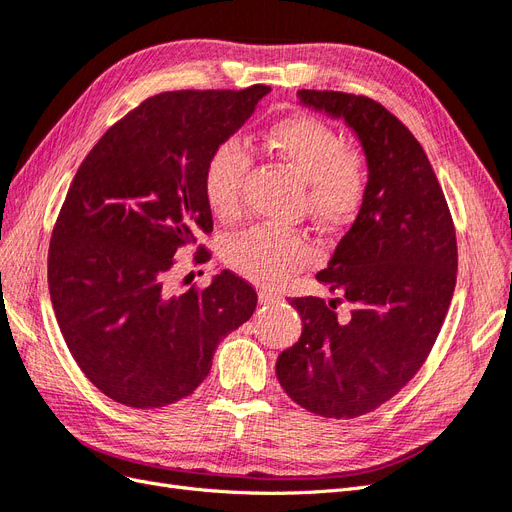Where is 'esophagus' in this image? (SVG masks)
Returning <instances> with one entry per match:
<instances>
[{"label":"esophagus","mask_w":512,"mask_h":512,"mask_svg":"<svg viewBox=\"0 0 512 512\" xmlns=\"http://www.w3.org/2000/svg\"><path fill=\"white\" fill-rule=\"evenodd\" d=\"M258 301H260L262 305L279 303V301H281V294H279V292H275V290H267V288H262V290L258 292Z\"/></svg>","instance_id":"obj_1"}]
</instances>
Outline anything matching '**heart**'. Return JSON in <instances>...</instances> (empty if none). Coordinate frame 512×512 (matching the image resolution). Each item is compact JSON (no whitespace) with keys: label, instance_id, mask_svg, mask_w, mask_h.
<instances>
[{"label":"heart","instance_id":"b5f03b06","mask_svg":"<svg viewBox=\"0 0 512 512\" xmlns=\"http://www.w3.org/2000/svg\"><path fill=\"white\" fill-rule=\"evenodd\" d=\"M262 139L281 163L309 182L307 207L317 222L343 226L358 216L366 199L368 173L362 158L347 150L339 129L322 118L296 114L273 122ZM250 165L252 154L239 137L224 139L211 152L203 190L216 216L237 214ZM313 256L315 250L305 235L273 224L252 226L226 243L231 269L260 284H275L311 262Z\"/></svg>","mask_w":512,"mask_h":512}]
</instances>
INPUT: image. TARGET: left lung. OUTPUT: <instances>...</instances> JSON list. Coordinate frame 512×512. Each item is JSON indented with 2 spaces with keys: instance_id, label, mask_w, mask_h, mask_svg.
Segmentation results:
<instances>
[{
  "instance_id": "left-lung-1",
  "label": "left lung",
  "mask_w": 512,
  "mask_h": 512,
  "mask_svg": "<svg viewBox=\"0 0 512 512\" xmlns=\"http://www.w3.org/2000/svg\"><path fill=\"white\" fill-rule=\"evenodd\" d=\"M296 97L356 131L368 190L315 275L341 298H292L303 334L281 351L275 373L303 409L351 419L396 396L430 356L455 290V226L424 148L379 101L307 88ZM339 302L350 307L343 316Z\"/></svg>"
}]
</instances>
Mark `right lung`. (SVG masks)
<instances>
[{"label": "right lung", "instance_id": "1", "mask_svg": "<svg viewBox=\"0 0 512 512\" xmlns=\"http://www.w3.org/2000/svg\"><path fill=\"white\" fill-rule=\"evenodd\" d=\"M271 91H169L120 118L86 154L48 248L50 301L97 390L133 409L190 396L218 343L248 322L256 290L231 271L173 294L182 248L214 231L205 165ZM197 248L195 260H209Z\"/></svg>", "mask_w": 512, "mask_h": 512}]
</instances>
